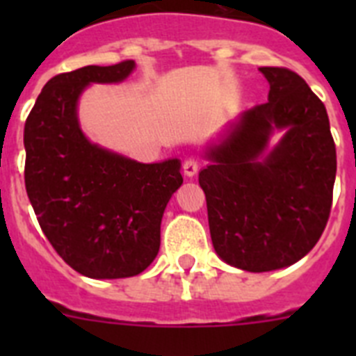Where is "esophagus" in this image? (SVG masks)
I'll return each instance as SVG.
<instances>
[{
    "instance_id": "esophagus-1",
    "label": "esophagus",
    "mask_w": 356,
    "mask_h": 356,
    "mask_svg": "<svg viewBox=\"0 0 356 356\" xmlns=\"http://www.w3.org/2000/svg\"><path fill=\"white\" fill-rule=\"evenodd\" d=\"M197 169H200V160H197L196 156H188V159H185V162H184L185 175L194 176L197 172Z\"/></svg>"
}]
</instances>
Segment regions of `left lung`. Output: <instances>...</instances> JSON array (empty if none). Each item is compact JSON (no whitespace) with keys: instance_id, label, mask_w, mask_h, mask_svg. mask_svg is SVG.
<instances>
[{"instance_id":"1","label":"left lung","mask_w":356,"mask_h":356,"mask_svg":"<svg viewBox=\"0 0 356 356\" xmlns=\"http://www.w3.org/2000/svg\"><path fill=\"white\" fill-rule=\"evenodd\" d=\"M269 102L242 114L200 172L217 254L229 266L266 273L292 266L328 222L337 153L326 108L287 67H260ZM275 127L284 140L259 161Z\"/></svg>"}]
</instances>
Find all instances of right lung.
<instances>
[{"mask_svg": "<svg viewBox=\"0 0 356 356\" xmlns=\"http://www.w3.org/2000/svg\"><path fill=\"white\" fill-rule=\"evenodd\" d=\"M134 60L87 65L44 85L24 122V185L37 221L64 262L89 278H130L155 260L160 222L184 184L180 160L140 163L90 144L76 102L92 81H121Z\"/></svg>", "mask_w": 356, "mask_h": 356, "instance_id": "add662e5", "label": "right lung"}]
</instances>
